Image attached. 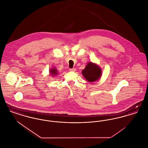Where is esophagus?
Masks as SVG:
<instances>
[{
  "mask_svg": "<svg viewBox=\"0 0 148 148\" xmlns=\"http://www.w3.org/2000/svg\"><path fill=\"white\" fill-rule=\"evenodd\" d=\"M69 71H73V72H74V71H76V69H75V68H72V69H69Z\"/></svg>",
  "mask_w": 148,
  "mask_h": 148,
  "instance_id": "1",
  "label": "esophagus"
}]
</instances>
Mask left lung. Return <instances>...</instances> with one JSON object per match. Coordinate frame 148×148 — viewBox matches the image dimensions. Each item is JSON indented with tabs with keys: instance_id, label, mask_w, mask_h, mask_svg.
I'll return each instance as SVG.
<instances>
[{
	"instance_id": "obj_1",
	"label": "left lung",
	"mask_w": 148,
	"mask_h": 148,
	"mask_svg": "<svg viewBox=\"0 0 148 148\" xmlns=\"http://www.w3.org/2000/svg\"><path fill=\"white\" fill-rule=\"evenodd\" d=\"M84 77L89 82H94L101 77V70L95 64L89 63L82 71Z\"/></svg>"
}]
</instances>
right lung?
Wrapping results in <instances>:
<instances>
[{"instance_id": "1", "label": "right lung", "mask_w": 148, "mask_h": 148, "mask_svg": "<svg viewBox=\"0 0 148 148\" xmlns=\"http://www.w3.org/2000/svg\"><path fill=\"white\" fill-rule=\"evenodd\" d=\"M50 74H52V75H56L57 74V71L56 69H51L50 70Z\"/></svg>"}]
</instances>
